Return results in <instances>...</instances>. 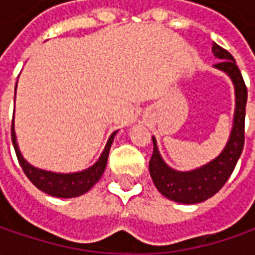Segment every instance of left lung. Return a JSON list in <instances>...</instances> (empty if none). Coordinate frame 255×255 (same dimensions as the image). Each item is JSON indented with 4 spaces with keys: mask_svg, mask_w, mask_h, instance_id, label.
Returning <instances> with one entry per match:
<instances>
[{
    "mask_svg": "<svg viewBox=\"0 0 255 255\" xmlns=\"http://www.w3.org/2000/svg\"><path fill=\"white\" fill-rule=\"evenodd\" d=\"M213 54L220 59L214 68L229 75L236 91V111L230 139L224 150L207 164L190 171H177L169 167L157 150L156 139H153V154L149 162V171L156 189L164 197L177 203L196 204L213 197L229 180L244 147V119L247 103V86L236 65L233 55L213 42Z\"/></svg>",
    "mask_w": 255,
    "mask_h": 255,
    "instance_id": "obj_1",
    "label": "left lung"
}]
</instances>
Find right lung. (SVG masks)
Masks as SVG:
<instances>
[{"mask_svg":"<svg viewBox=\"0 0 255 255\" xmlns=\"http://www.w3.org/2000/svg\"><path fill=\"white\" fill-rule=\"evenodd\" d=\"M15 89H16V86H15ZM115 134H116V132H113L111 134V137H109V140L106 143L101 157L89 169L82 171H76V173H54V171L36 169V167L31 166L29 163L25 160L21 152H19V149H18V143H16V136H15L14 129V121H12V126H11V139H12L15 153H16L18 162H19L22 170L26 174V177L39 190L45 191L49 196L62 197V199L82 196L84 193L91 190L93 186L96 184V181L102 177L105 167H106V163H108L109 150H111V146H112L113 139H115Z\"/></svg>","mask_w":255,"mask_h":255,"instance_id":"1","label":"right lung"}]
</instances>
